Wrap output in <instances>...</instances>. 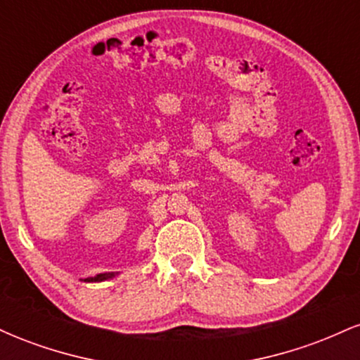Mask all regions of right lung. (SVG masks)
Masks as SVG:
<instances>
[{"mask_svg":"<svg viewBox=\"0 0 360 360\" xmlns=\"http://www.w3.org/2000/svg\"><path fill=\"white\" fill-rule=\"evenodd\" d=\"M113 272H110V274H98L94 276V278H88L86 281H103V279H108V278H113Z\"/></svg>","mask_w":360,"mask_h":360,"instance_id":"add662e5","label":"right lung"}]
</instances>
